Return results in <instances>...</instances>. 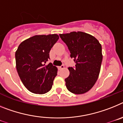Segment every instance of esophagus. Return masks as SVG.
Segmentation results:
<instances>
[{
  "label": "esophagus",
  "instance_id": "34e87169",
  "mask_svg": "<svg viewBox=\"0 0 123 123\" xmlns=\"http://www.w3.org/2000/svg\"><path fill=\"white\" fill-rule=\"evenodd\" d=\"M64 65H62V66H61L59 67V69H64Z\"/></svg>",
  "mask_w": 123,
  "mask_h": 123
}]
</instances>
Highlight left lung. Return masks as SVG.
<instances>
[{"mask_svg": "<svg viewBox=\"0 0 123 123\" xmlns=\"http://www.w3.org/2000/svg\"><path fill=\"white\" fill-rule=\"evenodd\" d=\"M59 36L75 62L74 68H68L70 74L65 79L66 87L73 93H85L92 88L98 77L103 59L101 44L94 36L82 31Z\"/></svg>", "mask_w": 123, "mask_h": 123, "instance_id": "left-lung-1", "label": "left lung"}]
</instances>
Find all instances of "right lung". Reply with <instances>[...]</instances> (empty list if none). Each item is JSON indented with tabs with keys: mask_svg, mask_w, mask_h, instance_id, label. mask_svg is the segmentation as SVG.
<instances>
[{
	"mask_svg": "<svg viewBox=\"0 0 123 123\" xmlns=\"http://www.w3.org/2000/svg\"><path fill=\"white\" fill-rule=\"evenodd\" d=\"M59 39L56 34L36 35L21 43L15 53L16 68L22 83L36 94L48 92L52 88L57 69L51 63L49 52Z\"/></svg>",
	"mask_w": 123,
	"mask_h": 123,
	"instance_id": "add662e5",
	"label": "right lung"
}]
</instances>
